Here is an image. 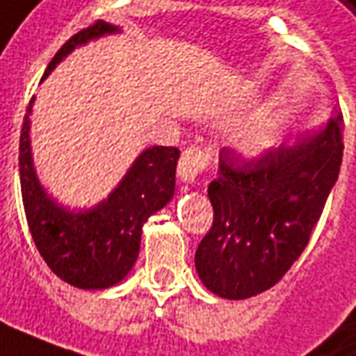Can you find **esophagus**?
I'll list each match as a JSON object with an SVG mask.
<instances>
[{
    "instance_id": "esophagus-1",
    "label": "esophagus",
    "mask_w": 356,
    "mask_h": 356,
    "mask_svg": "<svg viewBox=\"0 0 356 356\" xmlns=\"http://www.w3.org/2000/svg\"><path fill=\"white\" fill-rule=\"evenodd\" d=\"M211 161V153L203 147L197 145H191L188 149L184 151L180 163H178V176L180 180L186 184H193L197 178L199 172H203Z\"/></svg>"
}]
</instances>
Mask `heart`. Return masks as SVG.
Wrapping results in <instances>:
<instances>
[{"mask_svg":"<svg viewBox=\"0 0 356 356\" xmlns=\"http://www.w3.org/2000/svg\"><path fill=\"white\" fill-rule=\"evenodd\" d=\"M266 147H268V140H266V136H264V134L254 132L247 138V142H245L247 153H251V155H261V153H264Z\"/></svg>","mask_w":356,"mask_h":356,"instance_id":"obj_1","label":"heart"}]
</instances>
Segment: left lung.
I'll return each instance as SVG.
<instances>
[{"label":"left lung","mask_w":356,"mask_h":356,"mask_svg":"<svg viewBox=\"0 0 356 356\" xmlns=\"http://www.w3.org/2000/svg\"><path fill=\"white\" fill-rule=\"evenodd\" d=\"M343 159V115L253 161L220 151L209 184L213 226L195 251L203 286L249 299L276 286L309 243Z\"/></svg>","instance_id":"8db88e82"}]
</instances>
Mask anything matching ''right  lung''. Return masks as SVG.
<instances>
[{
    "label": "right lung",
    "instance_id": "1",
    "mask_svg": "<svg viewBox=\"0 0 356 356\" xmlns=\"http://www.w3.org/2000/svg\"><path fill=\"white\" fill-rule=\"evenodd\" d=\"M120 29L99 21L80 30L53 57L45 78L80 45L118 34ZM30 99L19 145V170L24 213L38 251L53 274L80 289H107L128 276L140 253L142 228L151 214L168 205L176 186L180 151L153 145L140 153L109 197L90 209L59 205L40 184L30 145Z\"/></svg>",
    "mask_w": 356,
    "mask_h": 356
}]
</instances>
